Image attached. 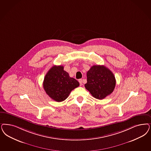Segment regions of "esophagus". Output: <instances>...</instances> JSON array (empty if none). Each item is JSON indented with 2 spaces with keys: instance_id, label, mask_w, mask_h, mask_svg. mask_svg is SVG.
I'll return each mask as SVG.
<instances>
[{
  "instance_id": "34e87169",
  "label": "esophagus",
  "mask_w": 151,
  "mask_h": 151,
  "mask_svg": "<svg viewBox=\"0 0 151 151\" xmlns=\"http://www.w3.org/2000/svg\"><path fill=\"white\" fill-rule=\"evenodd\" d=\"M78 82H79V83H80V86H82V85H83V80H82V79L78 80Z\"/></svg>"
}]
</instances>
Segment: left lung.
<instances>
[{"instance_id":"left-lung-1","label":"left lung","mask_w":151,"mask_h":151,"mask_svg":"<svg viewBox=\"0 0 151 151\" xmlns=\"http://www.w3.org/2000/svg\"><path fill=\"white\" fill-rule=\"evenodd\" d=\"M115 84L114 75L109 68L94 65L87 72L85 87L95 98L101 100L112 93Z\"/></svg>"}]
</instances>
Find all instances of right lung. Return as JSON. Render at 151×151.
<instances>
[{
  "label": "right lung",
  "mask_w": 151,
  "mask_h": 151,
  "mask_svg": "<svg viewBox=\"0 0 151 151\" xmlns=\"http://www.w3.org/2000/svg\"><path fill=\"white\" fill-rule=\"evenodd\" d=\"M79 85L76 79L70 77L61 65L52 66L46 73L43 83L46 94L57 102L67 99L71 91Z\"/></svg>",
  "instance_id": "obj_1"
}]
</instances>
